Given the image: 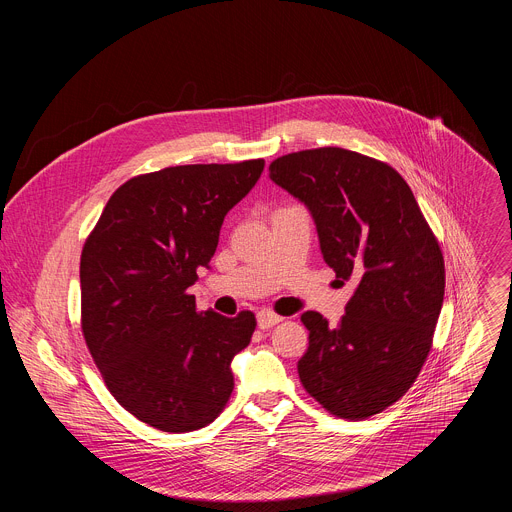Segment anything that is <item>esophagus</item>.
<instances>
[{"mask_svg":"<svg viewBox=\"0 0 512 512\" xmlns=\"http://www.w3.org/2000/svg\"><path fill=\"white\" fill-rule=\"evenodd\" d=\"M281 320H283L281 316H277V314H273V312H269V310H261V312L257 314V326H259L261 330L273 328V326L279 324Z\"/></svg>","mask_w":512,"mask_h":512,"instance_id":"obj_1","label":"esophagus"}]
</instances>
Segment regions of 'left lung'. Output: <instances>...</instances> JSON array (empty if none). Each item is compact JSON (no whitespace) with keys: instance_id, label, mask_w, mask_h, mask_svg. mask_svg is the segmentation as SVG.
<instances>
[{"instance_id":"left-lung-1","label":"left lung","mask_w":512,"mask_h":512,"mask_svg":"<svg viewBox=\"0 0 512 512\" xmlns=\"http://www.w3.org/2000/svg\"><path fill=\"white\" fill-rule=\"evenodd\" d=\"M269 178L304 202L324 261L356 289L338 326L304 312V389L332 415L367 419L399 401L429 354L446 269L419 204L397 170L342 148L287 154Z\"/></svg>"}]
</instances>
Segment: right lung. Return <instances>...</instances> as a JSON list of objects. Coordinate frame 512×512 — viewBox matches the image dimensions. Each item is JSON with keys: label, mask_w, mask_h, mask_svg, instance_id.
Returning a JSON list of instances; mask_svg holds the SVG:
<instances>
[{"label": "right lung", "mask_w": 512, "mask_h": 512, "mask_svg": "<svg viewBox=\"0 0 512 512\" xmlns=\"http://www.w3.org/2000/svg\"><path fill=\"white\" fill-rule=\"evenodd\" d=\"M263 166L192 164L135 176L113 192L83 247L89 352L117 403L156 429H200L233 393L231 362L251 342L255 314H202L188 287Z\"/></svg>", "instance_id": "obj_1"}]
</instances>
